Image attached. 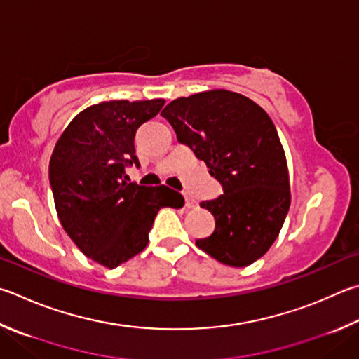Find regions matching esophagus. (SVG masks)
<instances>
[{
    "instance_id": "esophagus-1",
    "label": "esophagus",
    "mask_w": 359,
    "mask_h": 359,
    "mask_svg": "<svg viewBox=\"0 0 359 359\" xmlns=\"http://www.w3.org/2000/svg\"><path fill=\"white\" fill-rule=\"evenodd\" d=\"M185 207L187 208H194V207H196V201H194L191 196H188V194L185 196Z\"/></svg>"
}]
</instances>
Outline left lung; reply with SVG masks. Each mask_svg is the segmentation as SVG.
Returning a JSON list of instances; mask_svg holds the SVG:
<instances>
[{
	"label": "left lung",
	"instance_id": "left-lung-1",
	"mask_svg": "<svg viewBox=\"0 0 359 359\" xmlns=\"http://www.w3.org/2000/svg\"><path fill=\"white\" fill-rule=\"evenodd\" d=\"M161 116L223 185L224 194L201 202L215 217V231L196 246L231 266L256 262L276 240L290 207L287 160L270 116L226 89L180 97Z\"/></svg>",
	"mask_w": 359,
	"mask_h": 359
}]
</instances>
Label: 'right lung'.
I'll return each instance as SVG.
<instances>
[{"label": "right lung", "instance_id": "1", "mask_svg": "<svg viewBox=\"0 0 359 359\" xmlns=\"http://www.w3.org/2000/svg\"><path fill=\"white\" fill-rule=\"evenodd\" d=\"M163 105V99L97 103L70 121L51 154L57 218L84 256L107 269L144 250L160 208L184 207V196L165 185L122 180L126 166H140L136 130Z\"/></svg>", "mask_w": 359, "mask_h": 359}]
</instances>
